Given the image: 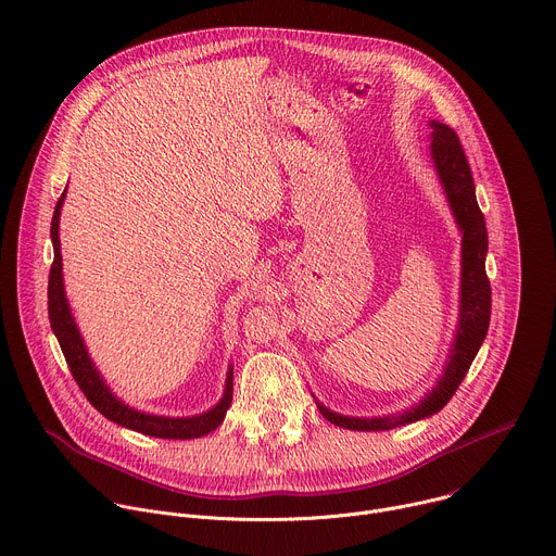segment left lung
Instances as JSON below:
<instances>
[{
	"mask_svg": "<svg viewBox=\"0 0 556 556\" xmlns=\"http://www.w3.org/2000/svg\"><path fill=\"white\" fill-rule=\"evenodd\" d=\"M431 127V144L429 155L433 162V170L445 190L450 210L456 218V226L463 235V252H460V304H458V324L454 332V342L447 353V362L442 366V375L435 386L409 409L386 416H344L321 405L315 396V405L319 414L338 427L355 429V431H383L401 425L416 422L431 414H438L456 394L458 386L467 377L484 338L491 319V285L486 278V252H489V235L484 214L476 199V184L463 151V144L447 125L438 121H429Z\"/></svg>",
	"mask_w": 556,
	"mask_h": 556,
	"instance_id": "obj_1",
	"label": "left lung"
}]
</instances>
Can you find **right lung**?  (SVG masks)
Masks as SVG:
<instances>
[{
	"instance_id": "right-lung-1",
	"label": "right lung",
	"mask_w": 556,
	"mask_h": 556,
	"mask_svg": "<svg viewBox=\"0 0 556 556\" xmlns=\"http://www.w3.org/2000/svg\"><path fill=\"white\" fill-rule=\"evenodd\" d=\"M67 192V188H65ZM65 192L56 201L54 216H52V245H54V263L50 269V282H48V313H50V324L54 336L61 344V351L65 355V362L72 370V377L76 379L78 388L87 396V401L109 420H114L127 429L153 435V438H173V440H188V438H201L216 429L226 418V412L232 405V377H235V366H228L226 375V388L224 396L218 399L216 405H212L207 412L194 414V416H157L149 414L142 409H136L121 401L106 381L102 379L100 370L96 368L93 359L87 353V346L83 342L80 330L74 321L67 295H65V285H63V258H61V239H59V218H61V207L65 201Z\"/></svg>"
}]
</instances>
